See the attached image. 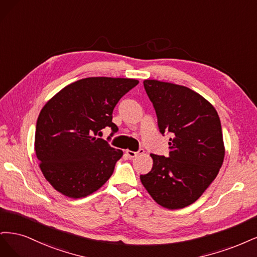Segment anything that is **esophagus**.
<instances>
[{
  "label": "esophagus",
  "mask_w": 257,
  "mask_h": 257,
  "mask_svg": "<svg viewBox=\"0 0 257 257\" xmlns=\"http://www.w3.org/2000/svg\"><path fill=\"white\" fill-rule=\"evenodd\" d=\"M143 153H144V150H142V148H140V150H139L138 152L126 151V154H127V156L129 157L130 159H134V158H136L137 156H139V155H141V154H143Z\"/></svg>",
  "instance_id": "obj_1"
}]
</instances>
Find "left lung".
<instances>
[{
  "instance_id": "obj_1",
  "label": "left lung",
  "mask_w": 257,
  "mask_h": 257,
  "mask_svg": "<svg viewBox=\"0 0 257 257\" xmlns=\"http://www.w3.org/2000/svg\"><path fill=\"white\" fill-rule=\"evenodd\" d=\"M143 84L160 132H170L172 138L169 157L151 154L153 169L140 178L164 208H184L209 187L224 160L219 115L209 101L186 86L158 80Z\"/></svg>"
}]
</instances>
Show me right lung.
<instances>
[{
  "label": "right lung",
  "instance_id": "obj_1",
  "mask_svg": "<svg viewBox=\"0 0 257 257\" xmlns=\"http://www.w3.org/2000/svg\"><path fill=\"white\" fill-rule=\"evenodd\" d=\"M136 79L93 77L65 86L41 109L35 153L45 178L60 193L80 198L101 188L122 151L103 139L101 130H118L112 113L119 99L138 85Z\"/></svg>",
  "mask_w": 257,
  "mask_h": 257
}]
</instances>
